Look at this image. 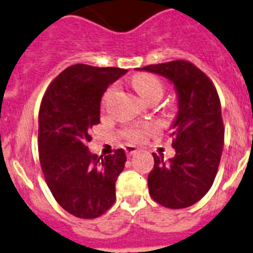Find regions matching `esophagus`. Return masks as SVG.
I'll return each mask as SVG.
<instances>
[{
  "label": "esophagus",
  "instance_id": "esophagus-1",
  "mask_svg": "<svg viewBox=\"0 0 253 253\" xmlns=\"http://www.w3.org/2000/svg\"><path fill=\"white\" fill-rule=\"evenodd\" d=\"M125 152H126L127 157H128V158H131V157H132L133 154H136L137 149H136V148H135V146H132V145H126V146H125Z\"/></svg>",
  "mask_w": 253,
  "mask_h": 253
}]
</instances>
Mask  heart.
<instances>
[{
    "mask_svg": "<svg viewBox=\"0 0 253 253\" xmlns=\"http://www.w3.org/2000/svg\"><path fill=\"white\" fill-rule=\"evenodd\" d=\"M132 86L136 90L137 94L143 97L145 101H150L153 97H161L163 95V90H165L162 81L156 77V76L148 73H141L135 76L132 80ZM114 91H116V86H112L104 92L103 99H101V107H107L108 101L110 100V97L113 96ZM156 131L157 127L152 123L135 125V126L125 127L122 130V136L130 143H140L145 137L153 135Z\"/></svg>",
    "mask_w": 253,
    "mask_h": 253,
    "instance_id": "1",
    "label": "heart"
}]
</instances>
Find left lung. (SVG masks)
I'll return each mask as SVG.
<instances>
[{"label":"left lung","mask_w":253,"mask_h":253,"mask_svg":"<svg viewBox=\"0 0 253 253\" xmlns=\"http://www.w3.org/2000/svg\"><path fill=\"white\" fill-rule=\"evenodd\" d=\"M141 71L169 78L179 95L171 133L176 154L163 161L153 153L149 194L163 207L186 209L205 197L217 173L225 135L220 97L209 76L188 60L146 65Z\"/></svg>","instance_id":"1"}]
</instances>
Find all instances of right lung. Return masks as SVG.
<instances>
[{
  "instance_id": "1",
  "label": "right lung",
  "mask_w": 253,
  "mask_h": 253,
  "mask_svg": "<svg viewBox=\"0 0 253 253\" xmlns=\"http://www.w3.org/2000/svg\"><path fill=\"white\" fill-rule=\"evenodd\" d=\"M125 73L121 68L71 65L42 97L38 113L42 172L55 201L76 217H99L116 201L125 150L116 149L101 158L91 154L87 144L92 127L100 123L101 96Z\"/></svg>"
}]
</instances>
